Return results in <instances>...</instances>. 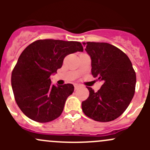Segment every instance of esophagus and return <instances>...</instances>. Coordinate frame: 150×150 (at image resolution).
<instances>
[{"label": "esophagus", "instance_id": "obj_1", "mask_svg": "<svg viewBox=\"0 0 150 150\" xmlns=\"http://www.w3.org/2000/svg\"><path fill=\"white\" fill-rule=\"evenodd\" d=\"M74 87H75V90H77V89H78L80 87H81V86H80V85H78V84H75Z\"/></svg>", "mask_w": 150, "mask_h": 150}]
</instances>
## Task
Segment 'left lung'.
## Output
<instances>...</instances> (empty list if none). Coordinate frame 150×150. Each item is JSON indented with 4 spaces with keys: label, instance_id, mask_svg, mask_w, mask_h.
I'll list each match as a JSON object with an SVG mask.
<instances>
[{
    "label": "left lung",
    "instance_id": "8db88e82",
    "mask_svg": "<svg viewBox=\"0 0 150 150\" xmlns=\"http://www.w3.org/2000/svg\"><path fill=\"white\" fill-rule=\"evenodd\" d=\"M83 44L91 59L92 75L103 84L97 92L87 87L89 96L82 102V110L96 121H112L121 115L134 97L136 72L128 56L117 47L107 43Z\"/></svg>",
    "mask_w": 150,
    "mask_h": 150
}]
</instances>
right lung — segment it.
<instances>
[{"label":"right lung","mask_w":150,"mask_h":150,"mask_svg":"<svg viewBox=\"0 0 150 150\" xmlns=\"http://www.w3.org/2000/svg\"><path fill=\"white\" fill-rule=\"evenodd\" d=\"M83 51L77 41L38 40L22 51L11 74L15 100L31 120L50 122L61 115L64 104L74 91L72 84H51V76L62 67L67 55Z\"/></svg>","instance_id":"1"}]
</instances>
